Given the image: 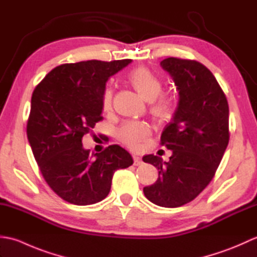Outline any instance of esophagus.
<instances>
[{
    "mask_svg": "<svg viewBox=\"0 0 257 257\" xmlns=\"http://www.w3.org/2000/svg\"><path fill=\"white\" fill-rule=\"evenodd\" d=\"M143 163V161H141V158L138 157V156H134V165L135 166H139Z\"/></svg>",
    "mask_w": 257,
    "mask_h": 257,
    "instance_id": "esophagus-1",
    "label": "esophagus"
}]
</instances>
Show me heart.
Listing matches in <instances>:
<instances>
[{
  "label": "heart",
  "mask_w": 257,
  "mask_h": 257,
  "mask_svg": "<svg viewBox=\"0 0 257 257\" xmlns=\"http://www.w3.org/2000/svg\"><path fill=\"white\" fill-rule=\"evenodd\" d=\"M130 83L146 100L150 101V112L157 120H167L171 117L174 108L173 98L163 94L162 80L147 67L135 68L129 74ZM113 91L110 86H106L101 95V107L109 110L112 103ZM150 125L145 121H125L118 130V137L122 144L132 149H137L139 145L149 137Z\"/></svg>",
  "instance_id": "obj_1"
}]
</instances>
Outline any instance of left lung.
<instances>
[{
	"instance_id": "left-lung-1",
	"label": "left lung",
	"mask_w": 257,
	"mask_h": 257,
	"mask_svg": "<svg viewBox=\"0 0 257 257\" xmlns=\"http://www.w3.org/2000/svg\"><path fill=\"white\" fill-rule=\"evenodd\" d=\"M160 65L173 78L180 100L160 139L172 150L170 160L163 162L154 155L143 158L159 170V178L144 193L157 205L178 207L194 200L214 177L230 139L228 103L203 64L169 57Z\"/></svg>"
}]
</instances>
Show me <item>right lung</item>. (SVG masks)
Listing matches in <instances>:
<instances>
[{"label": "right lung", "mask_w": 257, "mask_h": 257, "mask_svg": "<svg viewBox=\"0 0 257 257\" xmlns=\"http://www.w3.org/2000/svg\"><path fill=\"white\" fill-rule=\"evenodd\" d=\"M132 59L63 64L52 69L32 95L26 134L46 183L59 198L76 205L100 202L113 173L134 163L118 145L90 154L81 144L101 117V95L110 76Z\"/></svg>", "instance_id": "add662e5"}]
</instances>
